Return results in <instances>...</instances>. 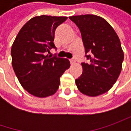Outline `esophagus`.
Returning a JSON list of instances; mask_svg holds the SVG:
<instances>
[{"instance_id":"34e87169","label":"esophagus","mask_w":131,"mask_h":131,"mask_svg":"<svg viewBox=\"0 0 131 131\" xmlns=\"http://www.w3.org/2000/svg\"><path fill=\"white\" fill-rule=\"evenodd\" d=\"M69 60H70V63H71V65H73V64H74V63H76V61H75V60H74L73 58H72V59H70Z\"/></svg>"}]
</instances>
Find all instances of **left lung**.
<instances>
[{"label": "left lung", "instance_id": "left-lung-1", "mask_svg": "<svg viewBox=\"0 0 131 131\" xmlns=\"http://www.w3.org/2000/svg\"><path fill=\"white\" fill-rule=\"evenodd\" d=\"M69 19L81 32L88 63H82V74L75 80L79 90L97 96L112 88L122 70L124 53L118 36L103 18L93 14Z\"/></svg>", "mask_w": 131, "mask_h": 131}]
</instances>
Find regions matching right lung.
<instances>
[{
  "label": "right lung",
  "instance_id": "1",
  "mask_svg": "<svg viewBox=\"0 0 131 131\" xmlns=\"http://www.w3.org/2000/svg\"><path fill=\"white\" fill-rule=\"evenodd\" d=\"M66 19V17H35L21 28L13 43V69L23 88L34 96L54 94L60 77L70 67L67 59L47 54L51 49H57L53 43L54 31Z\"/></svg>",
  "mask_w": 131,
  "mask_h": 131
}]
</instances>
